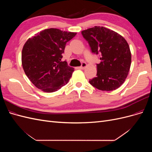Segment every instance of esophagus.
Listing matches in <instances>:
<instances>
[{"instance_id": "34e87169", "label": "esophagus", "mask_w": 152, "mask_h": 152, "mask_svg": "<svg viewBox=\"0 0 152 152\" xmlns=\"http://www.w3.org/2000/svg\"><path fill=\"white\" fill-rule=\"evenodd\" d=\"M86 66H87V64L86 63L83 62V63H82V65H81L80 66H79V68H80V69H84L86 67Z\"/></svg>"}]
</instances>
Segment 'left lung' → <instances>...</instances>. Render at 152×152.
Masks as SVG:
<instances>
[{
	"label": "left lung",
	"instance_id": "8db88e82",
	"mask_svg": "<svg viewBox=\"0 0 152 152\" xmlns=\"http://www.w3.org/2000/svg\"><path fill=\"white\" fill-rule=\"evenodd\" d=\"M91 51L100 54L97 75L89 83L101 91H113L125 81L131 64V54L126 39L117 32L96 26L82 31Z\"/></svg>",
	"mask_w": 152,
	"mask_h": 152
}]
</instances>
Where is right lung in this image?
Instances as JSON below:
<instances>
[{
  "label": "right lung",
  "instance_id": "1",
  "mask_svg": "<svg viewBox=\"0 0 152 152\" xmlns=\"http://www.w3.org/2000/svg\"><path fill=\"white\" fill-rule=\"evenodd\" d=\"M77 34L49 28L40 31L26 41L22 50V66L35 87L53 93L66 85L74 69L61 61L67 42Z\"/></svg>",
  "mask_w": 152,
  "mask_h": 152
}]
</instances>
